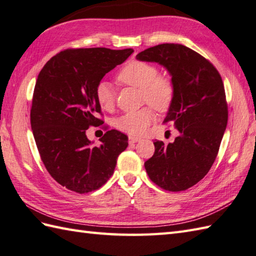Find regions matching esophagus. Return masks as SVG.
Masks as SVG:
<instances>
[{
  "label": "esophagus",
  "mask_w": 256,
  "mask_h": 256,
  "mask_svg": "<svg viewBox=\"0 0 256 256\" xmlns=\"http://www.w3.org/2000/svg\"><path fill=\"white\" fill-rule=\"evenodd\" d=\"M128 139H129V144H134L136 142H139V141H141V138L136 137V136H129Z\"/></svg>",
  "instance_id": "34e87169"
}]
</instances>
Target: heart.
<instances>
[{
  "instance_id": "obj_1",
  "label": "heart",
  "mask_w": 256,
  "mask_h": 256,
  "mask_svg": "<svg viewBox=\"0 0 256 256\" xmlns=\"http://www.w3.org/2000/svg\"><path fill=\"white\" fill-rule=\"evenodd\" d=\"M117 81L129 86L141 88V98L144 103L150 104L158 112H166L172 106L175 98V85L171 78L158 76L156 66L141 60H132L124 64L117 74ZM95 98L105 110H110L115 105V90L112 84L100 81L95 88ZM156 116L149 106L139 110L130 112L119 117L116 127L130 134H142Z\"/></svg>"
}]
</instances>
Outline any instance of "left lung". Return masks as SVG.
Segmentation results:
<instances>
[{
	"instance_id": "obj_1",
	"label": "left lung",
	"mask_w": 256,
	"mask_h": 256,
	"mask_svg": "<svg viewBox=\"0 0 256 256\" xmlns=\"http://www.w3.org/2000/svg\"><path fill=\"white\" fill-rule=\"evenodd\" d=\"M170 72L175 98L163 122L180 132L174 142L156 140L146 161L150 180L170 192L185 190L205 178L217 158L228 122V104L218 70L196 51L178 44H161L137 54Z\"/></svg>"
}]
</instances>
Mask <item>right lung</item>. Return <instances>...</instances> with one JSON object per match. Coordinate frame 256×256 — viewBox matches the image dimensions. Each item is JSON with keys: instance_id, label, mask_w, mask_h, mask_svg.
Listing matches in <instances>:
<instances>
[{"instance_id": "right-lung-1", "label": "right lung", "mask_w": 256, "mask_h": 256, "mask_svg": "<svg viewBox=\"0 0 256 256\" xmlns=\"http://www.w3.org/2000/svg\"><path fill=\"white\" fill-rule=\"evenodd\" d=\"M132 48L66 49L54 56L38 74L32 95L30 124L42 161L54 180L78 194L98 190L115 170L128 137L107 130L93 146L90 127H100V106L95 88L103 76L122 64Z\"/></svg>"}]
</instances>
